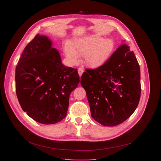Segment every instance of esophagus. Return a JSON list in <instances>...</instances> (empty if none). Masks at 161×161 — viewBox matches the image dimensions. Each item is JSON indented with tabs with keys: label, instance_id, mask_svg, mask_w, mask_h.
Segmentation results:
<instances>
[{
	"label": "esophagus",
	"instance_id": "34e87169",
	"mask_svg": "<svg viewBox=\"0 0 161 161\" xmlns=\"http://www.w3.org/2000/svg\"><path fill=\"white\" fill-rule=\"evenodd\" d=\"M78 74H79V75H80V77H81V75H82V74L83 73V69H82L81 67H80L79 69H78Z\"/></svg>",
	"mask_w": 161,
	"mask_h": 161
}]
</instances>
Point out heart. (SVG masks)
I'll return each mask as SVG.
<instances>
[{"label":"heart","instance_id":"heart-1","mask_svg":"<svg viewBox=\"0 0 161 161\" xmlns=\"http://www.w3.org/2000/svg\"><path fill=\"white\" fill-rule=\"evenodd\" d=\"M114 42L111 39L91 36L76 40L71 45L66 43L64 47V52L71 63H76L78 57L83 56L86 64L91 68H98L108 60L114 52Z\"/></svg>","mask_w":161,"mask_h":161}]
</instances>
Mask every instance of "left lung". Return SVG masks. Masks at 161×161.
I'll use <instances>...</instances> for the list:
<instances>
[{
    "label": "left lung",
    "instance_id": "1",
    "mask_svg": "<svg viewBox=\"0 0 161 161\" xmlns=\"http://www.w3.org/2000/svg\"><path fill=\"white\" fill-rule=\"evenodd\" d=\"M81 85L96 121L107 126L122 123L134 113L140 98V69L134 52L127 45H121L103 65L86 69Z\"/></svg>",
    "mask_w": 161,
    "mask_h": 161
}]
</instances>
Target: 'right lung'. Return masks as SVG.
I'll use <instances>...</instances> for the list:
<instances>
[{"instance_id": "obj_1", "label": "right lung", "mask_w": 161, "mask_h": 161, "mask_svg": "<svg viewBox=\"0 0 161 161\" xmlns=\"http://www.w3.org/2000/svg\"><path fill=\"white\" fill-rule=\"evenodd\" d=\"M77 69L63 64L47 36L36 35L25 47L15 69V91L23 110L35 121L55 124L66 116Z\"/></svg>"}]
</instances>
